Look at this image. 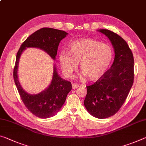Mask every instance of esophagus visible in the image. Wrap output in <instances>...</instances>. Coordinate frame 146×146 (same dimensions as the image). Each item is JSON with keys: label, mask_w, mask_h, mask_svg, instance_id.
I'll use <instances>...</instances> for the list:
<instances>
[{"label": "esophagus", "mask_w": 146, "mask_h": 146, "mask_svg": "<svg viewBox=\"0 0 146 146\" xmlns=\"http://www.w3.org/2000/svg\"><path fill=\"white\" fill-rule=\"evenodd\" d=\"M79 87V85L77 84H75V83H73L72 84V88L73 89H75V88H77Z\"/></svg>", "instance_id": "1"}]
</instances>
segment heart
<instances>
[{"label": "heart", "mask_w": 146, "mask_h": 146, "mask_svg": "<svg viewBox=\"0 0 146 146\" xmlns=\"http://www.w3.org/2000/svg\"><path fill=\"white\" fill-rule=\"evenodd\" d=\"M114 50L110 45L91 38L73 41L69 52H60L59 62L64 75L72 77L80 62L82 77L96 81L106 73L112 62Z\"/></svg>", "instance_id": "heart-1"}]
</instances>
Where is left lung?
I'll return each instance as SVG.
<instances>
[{
	"label": "left lung",
	"mask_w": 146,
	"mask_h": 146,
	"mask_svg": "<svg viewBox=\"0 0 146 146\" xmlns=\"http://www.w3.org/2000/svg\"><path fill=\"white\" fill-rule=\"evenodd\" d=\"M98 31L111 41L115 57L111 68L94 84L86 87L84 105L90 114L104 119L115 114L128 96L134 81V58L121 36L106 29Z\"/></svg>",
	"instance_id": "8db88e82"
}]
</instances>
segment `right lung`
<instances>
[{"instance_id":"1","label":"right lung","mask_w":146,"mask_h":146,"mask_svg":"<svg viewBox=\"0 0 146 146\" xmlns=\"http://www.w3.org/2000/svg\"><path fill=\"white\" fill-rule=\"evenodd\" d=\"M68 33L60 30L51 28H42L34 32L21 45L16 56L13 69V78L21 100L30 112L40 118H48L57 114L72 89L70 82L60 77L54 66L52 78L47 89L38 94L27 93L21 86L17 75L19 58L22 52L27 47L38 48L46 52L53 60L57 54L60 41Z\"/></svg>"}]
</instances>
